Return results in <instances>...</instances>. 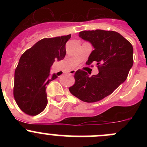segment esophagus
<instances>
[{"label": "esophagus", "instance_id": "obj_1", "mask_svg": "<svg viewBox=\"0 0 147 147\" xmlns=\"http://www.w3.org/2000/svg\"><path fill=\"white\" fill-rule=\"evenodd\" d=\"M75 72H76V70H75V69H72V70H70V71H69V73L70 74V75H75Z\"/></svg>", "mask_w": 147, "mask_h": 147}]
</instances>
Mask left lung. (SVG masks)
<instances>
[{"instance_id": "8db88e82", "label": "left lung", "mask_w": 147, "mask_h": 147, "mask_svg": "<svg viewBox=\"0 0 147 147\" xmlns=\"http://www.w3.org/2000/svg\"><path fill=\"white\" fill-rule=\"evenodd\" d=\"M79 37L94 47L86 63L97 62L99 73L90 76L87 72L78 69L75 74V84L69 90L83 102H98L112 94L126 80L134 63L133 47L115 31L84 30L80 32Z\"/></svg>"}]
</instances>
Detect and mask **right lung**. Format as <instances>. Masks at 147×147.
Instances as JSON below:
<instances>
[{
  "label": "right lung",
  "mask_w": 147,
  "mask_h": 147,
  "mask_svg": "<svg viewBox=\"0 0 147 147\" xmlns=\"http://www.w3.org/2000/svg\"><path fill=\"white\" fill-rule=\"evenodd\" d=\"M71 35L43 38L21 55L15 71L13 95L20 109L35 116L42 112L47 105L46 86L57 76L50 75L55 60H63L65 44Z\"/></svg>",
  "instance_id": "add662e5"
}]
</instances>
